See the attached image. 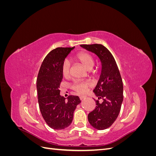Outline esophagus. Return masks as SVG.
Wrapping results in <instances>:
<instances>
[{"mask_svg": "<svg viewBox=\"0 0 156 156\" xmlns=\"http://www.w3.org/2000/svg\"><path fill=\"white\" fill-rule=\"evenodd\" d=\"M85 98H86V96H80V97H79L80 100H83V99H84Z\"/></svg>", "mask_w": 156, "mask_h": 156, "instance_id": "esophagus-1", "label": "esophagus"}]
</instances>
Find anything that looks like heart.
<instances>
[{
	"instance_id": "obj_1",
	"label": "heart",
	"mask_w": 156,
	"mask_h": 156,
	"mask_svg": "<svg viewBox=\"0 0 156 156\" xmlns=\"http://www.w3.org/2000/svg\"><path fill=\"white\" fill-rule=\"evenodd\" d=\"M75 58L87 69L91 70L93 68L94 60L90 54L87 52H81L76 55ZM69 68L70 63L69 60L67 59L64 60L62 64V68H61L63 76H68L69 74ZM90 86L91 84L87 81H74L71 85V88L77 94H84L87 92V90Z\"/></svg>"
}]
</instances>
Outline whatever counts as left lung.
I'll use <instances>...</instances> for the list:
<instances>
[{"label":"left lung","instance_id":"8db88e82","mask_svg":"<svg viewBox=\"0 0 156 156\" xmlns=\"http://www.w3.org/2000/svg\"><path fill=\"white\" fill-rule=\"evenodd\" d=\"M83 48L96 54L101 64L100 79L93 92L98 100L96 107L88 115L90 124L98 130L109 127L117 119L123 101V83L116 61L105 46L101 44L81 45Z\"/></svg>","mask_w":156,"mask_h":156}]
</instances>
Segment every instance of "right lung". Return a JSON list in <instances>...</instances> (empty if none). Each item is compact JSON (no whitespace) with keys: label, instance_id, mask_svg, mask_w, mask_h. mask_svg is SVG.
Instances as JSON below:
<instances>
[{"label":"right lung","instance_id":"1","mask_svg":"<svg viewBox=\"0 0 156 156\" xmlns=\"http://www.w3.org/2000/svg\"><path fill=\"white\" fill-rule=\"evenodd\" d=\"M73 48H57L45 56L37 75L36 88L39 107L44 120L54 129H63L73 120V112L81 100L69 96L67 101L60 95L62 80V64Z\"/></svg>","mask_w":156,"mask_h":156}]
</instances>
